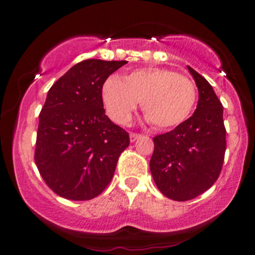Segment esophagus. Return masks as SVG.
Returning a JSON list of instances; mask_svg holds the SVG:
<instances>
[{
	"instance_id": "1",
	"label": "esophagus",
	"mask_w": 255,
	"mask_h": 255,
	"mask_svg": "<svg viewBox=\"0 0 255 255\" xmlns=\"http://www.w3.org/2000/svg\"><path fill=\"white\" fill-rule=\"evenodd\" d=\"M141 135H140V134H136V133H130L129 134V140H130V142H134L135 141V140L137 139V137H140Z\"/></svg>"
}]
</instances>
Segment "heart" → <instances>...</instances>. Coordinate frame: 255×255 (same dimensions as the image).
<instances>
[{
  "label": "heart",
  "instance_id": "1",
  "mask_svg": "<svg viewBox=\"0 0 255 255\" xmlns=\"http://www.w3.org/2000/svg\"><path fill=\"white\" fill-rule=\"evenodd\" d=\"M108 114L125 124L141 101L148 120L158 128H172L189 118L197 102V89L191 79L163 68H141L124 79L111 75L102 86Z\"/></svg>",
  "mask_w": 255,
  "mask_h": 255
}]
</instances>
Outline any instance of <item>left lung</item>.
I'll return each instance as SVG.
<instances>
[{"mask_svg":"<svg viewBox=\"0 0 255 255\" xmlns=\"http://www.w3.org/2000/svg\"><path fill=\"white\" fill-rule=\"evenodd\" d=\"M187 68L198 87L197 109L175 129L153 137L150 160L158 189L176 201L191 200L217 181L227 147L222 103L209 81Z\"/></svg>","mask_w":255,"mask_h":255,"instance_id":"1","label":"left lung"}]
</instances>
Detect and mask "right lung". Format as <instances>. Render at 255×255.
I'll return each instance as SVG.
<instances>
[{
    "label": "right lung",
    "mask_w": 255,
    "mask_h": 255,
    "mask_svg": "<svg viewBox=\"0 0 255 255\" xmlns=\"http://www.w3.org/2000/svg\"><path fill=\"white\" fill-rule=\"evenodd\" d=\"M127 61L73 66L51 86L39 115L34 160L57 195L90 200L104 191L129 135L105 115L102 86Z\"/></svg>",
    "instance_id": "right-lung-1"
}]
</instances>
